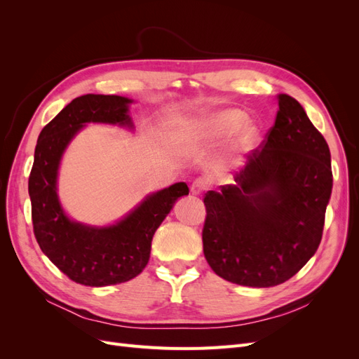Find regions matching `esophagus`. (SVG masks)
Returning <instances> with one entry per match:
<instances>
[{"label": "esophagus", "mask_w": 359, "mask_h": 359, "mask_svg": "<svg viewBox=\"0 0 359 359\" xmlns=\"http://www.w3.org/2000/svg\"><path fill=\"white\" fill-rule=\"evenodd\" d=\"M205 190H206V182L203 180H196L191 182L190 191L191 194H194V196H199V194H202Z\"/></svg>", "instance_id": "1"}]
</instances>
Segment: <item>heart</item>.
Segmentation results:
<instances>
[{
	"instance_id": "b5f03b06",
	"label": "heart",
	"mask_w": 359,
	"mask_h": 359,
	"mask_svg": "<svg viewBox=\"0 0 359 359\" xmlns=\"http://www.w3.org/2000/svg\"><path fill=\"white\" fill-rule=\"evenodd\" d=\"M245 121V114L236 109H224L214 112L206 116L199 124H180V132L184 136L194 139L211 136V137H226L232 135L238 127ZM257 139V128L252 124H244L236 139V145L241 149L252 147Z\"/></svg>"
}]
</instances>
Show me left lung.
Instances as JSON below:
<instances>
[{
	"instance_id": "left-lung-1",
	"label": "left lung",
	"mask_w": 359,
	"mask_h": 359,
	"mask_svg": "<svg viewBox=\"0 0 359 359\" xmlns=\"http://www.w3.org/2000/svg\"><path fill=\"white\" fill-rule=\"evenodd\" d=\"M277 100L274 126L235 184L203 199L206 262L241 286L271 287L295 276L320 244L331 198L327 140L293 97Z\"/></svg>"
}]
</instances>
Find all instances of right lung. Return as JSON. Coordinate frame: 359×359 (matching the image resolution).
I'll use <instances>...</instances> for the list:
<instances>
[{
	"label": "right lung",
	"mask_w": 359,
	"mask_h": 359,
	"mask_svg": "<svg viewBox=\"0 0 359 359\" xmlns=\"http://www.w3.org/2000/svg\"><path fill=\"white\" fill-rule=\"evenodd\" d=\"M121 95L85 94L76 97L40 132L28 193L36 240L50 262L70 280L103 287L124 283L142 273L151 241L177 199L189 194L186 182H175L136 205L111 226H90L72 220L58 198V169L64 151L88 123L133 128Z\"/></svg>",
	"instance_id": "add662e5"
}]
</instances>
